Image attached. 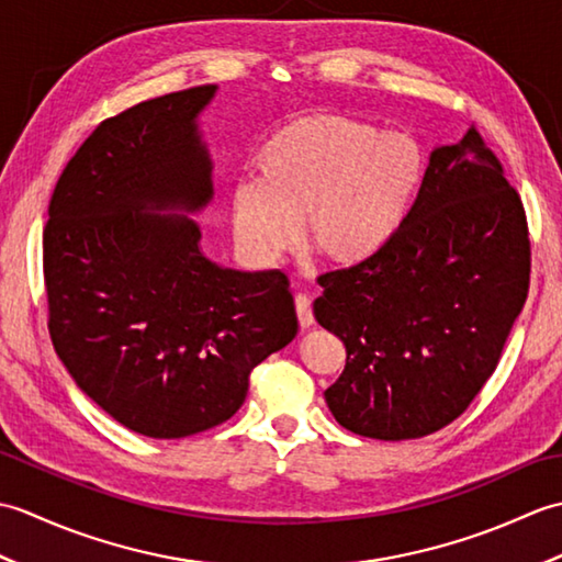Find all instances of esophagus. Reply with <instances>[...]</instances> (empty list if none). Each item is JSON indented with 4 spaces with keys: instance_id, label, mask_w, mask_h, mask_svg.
I'll list each match as a JSON object with an SVG mask.
<instances>
[{
    "instance_id": "34e87169",
    "label": "esophagus",
    "mask_w": 562,
    "mask_h": 562,
    "mask_svg": "<svg viewBox=\"0 0 562 562\" xmlns=\"http://www.w3.org/2000/svg\"><path fill=\"white\" fill-rule=\"evenodd\" d=\"M296 306V318H300V326L306 330L314 326V312H312V300L306 294H296L294 300Z\"/></svg>"
}]
</instances>
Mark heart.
<instances>
[{
  "mask_svg": "<svg viewBox=\"0 0 562 562\" xmlns=\"http://www.w3.org/2000/svg\"><path fill=\"white\" fill-rule=\"evenodd\" d=\"M258 181L232 190L238 254L270 266L304 246L336 268H352L384 248L423 183L425 154L405 133H379L355 117L302 113L262 142Z\"/></svg>",
  "mask_w": 562,
  "mask_h": 562,
  "instance_id": "1",
  "label": "heart"
}]
</instances>
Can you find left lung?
<instances>
[{
    "instance_id": "8db88e82",
    "label": "left lung",
    "mask_w": 562,
    "mask_h": 562,
    "mask_svg": "<svg viewBox=\"0 0 562 562\" xmlns=\"http://www.w3.org/2000/svg\"><path fill=\"white\" fill-rule=\"evenodd\" d=\"M529 272L521 198L479 130L432 149L391 241L318 280L314 316L348 352L324 393L333 417L384 441L457 420L495 372Z\"/></svg>"
}]
</instances>
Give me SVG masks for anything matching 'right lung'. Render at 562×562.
<instances>
[{
    "mask_svg": "<svg viewBox=\"0 0 562 562\" xmlns=\"http://www.w3.org/2000/svg\"><path fill=\"white\" fill-rule=\"evenodd\" d=\"M214 93L205 83L103 121L59 176L43 232L57 357L113 420L154 439L229 420L254 367L296 336L288 274L217 266L188 217L214 193L198 127Z\"/></svg>",
    "mask_w": 562,
    "mask_h": 562,
    "instance_id": "1",
    "label": "right lung"
}]
</instances>
